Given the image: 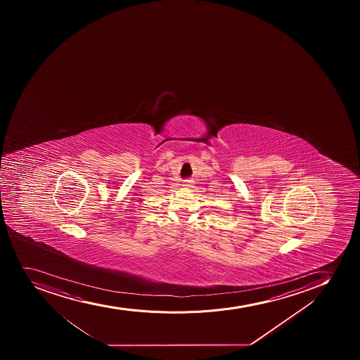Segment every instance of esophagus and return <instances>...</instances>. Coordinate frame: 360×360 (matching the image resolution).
Instances as JSON below:
<instances>
[{"label":"esophagus","instance_id":"obj_1","mask_svg":"<svg viewBox=\"0 0 360 360\" xmlns=\"http://www.w3.org/2000/svg\"><path fill=\"white\" fill-rule=\"evenodd\" d=\"M184 186H186V188H193V181H186V183H184Z\"/></svg>","mask_w":360,"mask_h":360}]
</instances>
